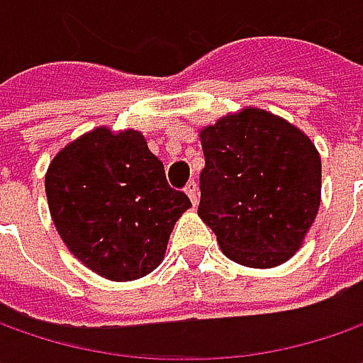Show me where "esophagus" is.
Masks as SVG:
<instances>
[{
    "label": "esophagus",
    "instance_id": "34e87169",
    "mask_svg": "<svg viewBox=\"0 0 363 363\" xmlns=\"http://www.w3.org/2000/svg\"><path fill=\"white\" fill-rule=\"evenodd\" d=\"M186 194H188V196H189V200H191V203L196 206V203H198V198H200V194H198V184H196L194 179H191L188 186H186Z\"/></svg>",
    "mask_w": 363,
    "mask_h": 363
}]
</instances>
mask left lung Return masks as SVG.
I'll return each mask as SVG.
<instances>
[{"mask_svg":"<svg viewBox=\"0 0 363 363\" xmlns=\"http://www.w3.org/2000/svg\"><path fill=\"white\" fill-rule=\"evenodd\" d=\"M198 216L226 257L269 269L297 252L321 198V160L309 137L260 108L202 133Z\"/></svg>","mask_w":363,"mask_h":363,"instance_id":"left-lung-1","label":"left lung"}]
</instances>
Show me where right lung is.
<instances>
[{"mask_svg":"<svg viewBox=\"0 0 363 363\" xmlns=\"http://www.w3.org/2000/svg\"><path fill=\"white\" fill-rule=\"evenodd\" d=\"M46 196L70 252L111 281L145 277L161 262L175 222L191 202L139 131L105 127L64 147L50 163Z\"/></svg>","mask_w":363,"mask_h":363,"instance_id":"obj_1","label":"right lung"}]
</instances>
